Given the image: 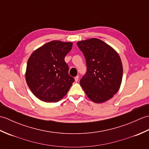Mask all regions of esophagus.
<instances>
[{
    "label": "esophagus",
    "instance_id": "1",
    "mask_svg": "<svg viewBox=\"0 0 149 149\" xmlns=\"http://www.w3.org/2000/svg\"><path fill=\"white\" fill-rule=\"evenodd\" d=\"M79 77L78 75H77V76H76V77H75V81H76V82H77L79 81Z\"/></svg>",
    "mask_w": 149,
    "mask_h": 149
}]
</instances>
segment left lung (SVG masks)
I'll use <instances>...</instances> for the list:
<instances>
[{
	"label": "left lung",
	"instance_id": "obj_1",
	"mask_svg": "<svg viewBox=\"0 0 149 149\" xmlns=\"http://www.w3.org/2000/svg\"><path fill=\"white\" fill-rule=\"evenodd\" d=\"M86 63V72L80 84L90 99L101 103L118 91L123 67L119 55L102 40L91 38L77 42Z\"/></svg>",
	"mask_w": 149,
	"mask_h": 149
}]
</instances>
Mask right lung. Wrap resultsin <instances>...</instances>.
<instances>
[{"instance_id":"obj_1","label":"right lung","mask_w":149,"mask_h":149,"mask_svg":"<svg viewBox=\"0 0 149 149\" xmlns=\"http://www.w3.org/2000/svg\"><path fill=\"white\" fill-rule=\"evenodd\" d=\"M71 42L52 41L33 52L27 61L26 79L31 91L46 102H56L66 95L75 81L65 61Z\"/></svg>"}]
</instances>
